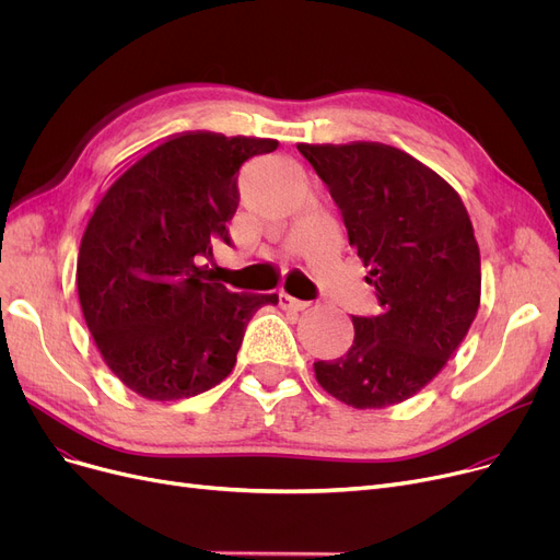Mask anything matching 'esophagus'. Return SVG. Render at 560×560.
I'll list each match as a JSON object with an SVG mask.
<instances>
[{
    "instance_id": "obj_1",
    "label": "esophagus",
    "mask_w": 560,
    "mask_h": 560,
    "mask_svg": "<svg viewBox=\"0 0 560 560\" xmlns=\"http://www.w3.org/2000/svg\"><path fill=\"white\" fill-rule=\"evenodd\" d=\"M279 306L288 308V311H304L306 306H311V302H302V300L290 298L288 292H279Z\"/></svg>"
}]
</instances>
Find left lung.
Wrapping results in <instances>:
<instances>
[{
	"label": "left lung",
	"instance_id": "left-lung-1",
	"mask_svg": "<svg viewBox=\"0 0 560 560\" xmlns=\"http://www.w3.org/2000/svg\"><path fill=\"white\" fill-rule=\"evenodd\" d=\"M327 184L349 245L370 270L378 315L351 317L354 342L313 363L317 384L354 408L418 395L445 368L481 302V254L458 192L390 144H298Z\"/></svg>",
	"mask_w": 560,
	"mask_h": 560
}]
</instances>
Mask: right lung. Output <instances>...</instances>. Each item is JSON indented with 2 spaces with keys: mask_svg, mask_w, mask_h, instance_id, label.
I'll list each match as a JSON object with an SVG mask.
<instances>
[{
  "mask_svg": "<svg viewBox=\"0 0 560 560\" xmlns=\"http://www.w3.org/2000/svg\"><path fill=\"white\" fill-rule=\"evenodd\" d=\"M279 147L270 138L195 131L129 165L81 235L77 290L104 363L144 399L172 401L218 386L235 365L249 319L277 295L231 292L213 277L229 245L235 172Z\"/></svg>",
  "mask_w": 560,
  "mask_h": 560,
  "instance_id": "add662e5",
  "label": "right lung"
}]
</instances>
